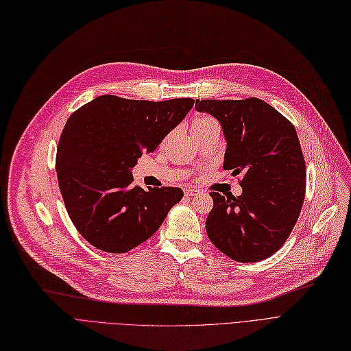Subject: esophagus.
<instances>
[{"label":"esophagus","mask_w":351,"mask_h":351,"mask_svg":"<svg viewBox=\"0 0 351 351\" xmlns=\"http://www.w3.org/2000/svg\"><path fill=\"white\" fill-rule=\"evenodd\" d=\"M199 193H201L199 189H186V191H185V197H186V198H192V197L199 195Z\"/></svg>","instance_id":"34e87169"}]
</instances>
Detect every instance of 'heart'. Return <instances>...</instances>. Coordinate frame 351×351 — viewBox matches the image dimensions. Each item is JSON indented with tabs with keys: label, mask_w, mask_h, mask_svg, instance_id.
<instances>
[{
	"label": "heart",
	"mask_w": 351,
	"mask_h": 351,
	"mask_svg": "<svg viewBox=\"0 0 351 351\" xmlns=\"http://www.w3.org/2000/svg\"><path fill=\"white\" fill-rule=\"evenodd\" d=\"M213 123H215V120H213L211 117L202 115V117H198V119L193 120V123H192V130H193V128H198V127H202V125H206V124H213Z\"/></svg>",
	"instance_id": "1"
}]
</instances>
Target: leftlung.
Segmentation results:
<instances>
[{
	"mask_svg": "<svg viewBox=\"0 0 351 351\" xmlns=\"http://www.w3.org/2000/svg\"><path fill=\"white\" fill-rule=\"evenodd\" d=\"M195 110L221 124L223 167L243 175L241 195L210 193L206 234L232 261H263L287 241L304 204L306 171L296 130L258 98L197 99Z\"/></svg>",
	"mask_w": 351,
	"mask_h": 351,
	"instance_id": "8db88e82",
	"label": "left lung"
}]
</instances>
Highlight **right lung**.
I'll return each instance as SVG.
<instances>
[{
    "mask_svg": "<svg viewBox=\"0 0 351 351\" xmlns=\"http://www.w3.org/2000/svg\"><path fill=\"white\" fill-rule=\"evenodd\" d=\"M192 107L191 98L101 95L69 117L56 154L58 182L73 226L94 247L108 253L137 247L182 199L180 188L133 186L132 171Z\"/></svg>",
    "mask_w": 351,
    "mask_h": 351,
    "instance_id": "1",
    "label": "right lung"
}]
</instances>
